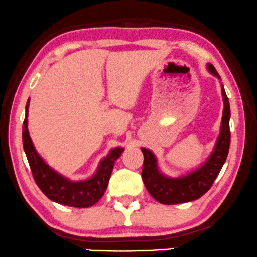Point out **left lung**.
<instances>
[{"mask_svg":"<svg viewBox=\"0 0 257 257\" xmlns=\"http://www.w3.org/2000/svg\"><path fill=\"white\" fill-rule=\"evenodd\" d=\"M207 69L214 77L221 80L212 63H207ZM221 95L222 101H224V111H222L220 134L212 154L200 167L178 178L165 176L160 171L158 159L152 150L142 148V153L144 155L142 179H143L148 192L160 203L178 204L197 200L210 189L214 180L216 179L220 171H221L226 158H227L231 141L230 102H228L222 84Z\"/></svg>","mask_w":257,"mask_h":257,"instance_id":"8db88e82","label":"left lung"}]
</instances>
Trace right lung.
I'll return each instance as SVG.
<instances>
[{"label":"right lung","mask_w":257,"mask_h":257,"mask_svg":"<svg viewBox=\"0 0 257 257\" xmlns=\"http://www.w3.org/2000/svg\"><path fill=\"white\" fill-rule=\"evenodd\" d=\"M30 98L25 108V120L23 125V146L27 161L33 174V179L41 191L51 201L62 206L74 208L91 207L101 200L107 189L113 171L114 162L123 153V148H113L108 155L99 161V165L91 177L84 180H71L51 168L37 153L27 128Z\"/></svg>","instance_id":"right-lung-1"}]
</instances>
